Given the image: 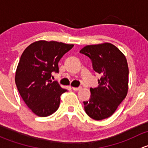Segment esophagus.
<instances>
[{"label": "esophagus", "mask_w": 148, "mask_h": 148, "mask_svg": "<svg viewBox=\"0 0 148 148\" xmlns=\"http://www.w3.org/2000/svg\"><path fill=\"white\" fill-rule=\"evenodd\" d=\"M81 89V86H79V87H72V89L74 91H78Z\"/></svg>", "instance_id": "1"}]
</instances>
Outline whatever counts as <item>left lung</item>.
I'll return each mask as SVG.
<instances>
[{"instance_id":"left-lung-1","label":"left lung","mask_w":148,"mask_h":148,"mask_svg":"<svg viewBox=\"0 0 148 148\" xmlns=\"http://www.w3.org/2000/svg\"><path fill=\"white\" fill-rule=\"evenodd\" d=\"M79 52L91 59L93 69L101 75L99 86L90 88V99L84 102L85 112L95 120L108 118L127 94L129 69L126 58L110 43L86 46Z\"/></svg>"}]
</instances>
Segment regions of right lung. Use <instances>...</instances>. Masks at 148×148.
Returning a JSON list of instances; mask_svg holds the SVG:
<instances>
[{"label":"right lung","instance_id":"1","mask_svg":"<svg viewBox=\"0 0 148 148\" xmlns=\"http://www.w3.org/2000/svg\"><path fill=\"white\" fill-rule=\"evenodd\" d=\"M73 44L57 41H38L24 50L16 72V86L24 102L39 117H47L58 110L62 94L66 92L52 73H59L58 63Z\"/></svg>","mask_w":148,"mask_h":148}]
</instances>
